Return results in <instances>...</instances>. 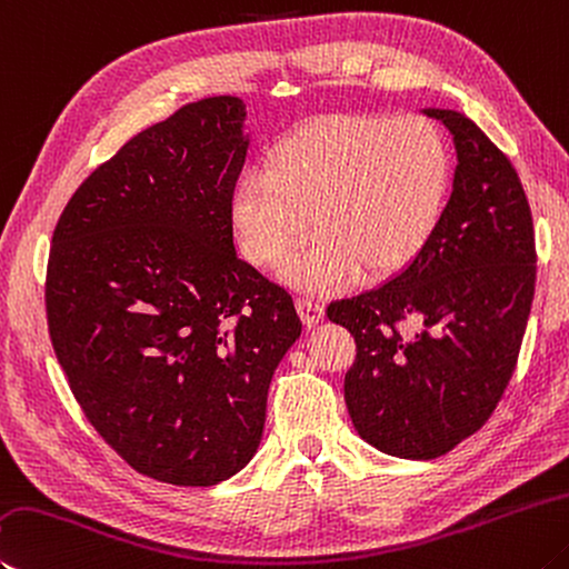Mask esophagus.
<instances>
[{
	"instance_id": "esophagus-1",
	"label": "esophagus",
	"mask_w": 569,
	"mask_h": 569,
	"mask_svg": "<svg viewBox=\"0 0 569 569\" xmlns=\"http://www.w3.org/2000/svg\"><path fill=\"white\" fill-rule=\"evenodd\" d=\"M296 306H298V313H301V320L308 328H313L318 320L323 318V306L313 301V298H308V296L296 298Z\"/></svg>"
}]
</instances>
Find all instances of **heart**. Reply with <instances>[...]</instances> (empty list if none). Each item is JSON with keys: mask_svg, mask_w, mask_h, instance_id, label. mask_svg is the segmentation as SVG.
<instances>
[{"mask_svg": "<svg viewBox=\"0 0 569 569\" xmlns=\"http://www.w3.org/2000/svg\"><path fill=\"white\" fill-rule=\"evenodd\" d=\"M450 186V151L420 117H336L306 123L278 143L271 169L236 186L231 221L243 256L273 266L313 293L340 291L363 273L408 266L436 233Z\"/></svg>", "mask_w": 569, "mask_h": 569, "instance_id": "heart-1", "label": "heart"}]
</instances>
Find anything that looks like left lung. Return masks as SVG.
Listing matches in <instances>:
<instances>
[{"label": "left lung", "instance_id": "8db88e82", "mask_svg": "<svg viewBox=\"0 0 569 569\" xmlns=\"http://www.w3.org/2000/svg\"><path fill=\"white\" fill-rule=\"evenodd\" d=\"M422 113L446 123L458 151L438 229L390 281L328 306L356 338L343 390L358 436L406 460L446 456L492 416L537 273L530 203L510 159L465 113Z\"/></svg>", "mask_w": 569, "mask_h": 569}]
</instances>
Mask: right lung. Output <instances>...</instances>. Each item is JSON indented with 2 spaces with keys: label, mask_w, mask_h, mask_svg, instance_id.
Here are the masks:
<instances>
[{
  "label": "right lung",
  "mask_w": 569,
  "mask_h": 569,
  "mask_svg": "<svg viewBox=\"0 0 569 569\" xmlns=\"http://www.w3.org/2000/svg\"><path fill=\"white\" fill-rule=\"evenodd\" d=\"M243 121L239 97H209L129 139L64 206L47 263L51 346L87 420L133 470L186 488L256 456L303 328L236 253Z\"/></svg>",
  "instance_id": "1"
}]
</instances>
